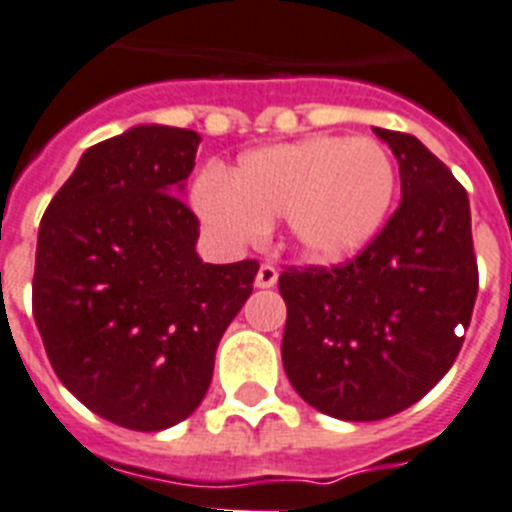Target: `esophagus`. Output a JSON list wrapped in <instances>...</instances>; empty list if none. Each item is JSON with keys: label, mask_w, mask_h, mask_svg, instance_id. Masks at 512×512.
<instances>
[{"label": "esophagus", "mask_w": 512, "mask_h": 512, "mask_svg": "<svg viewBox=\"0 0 512 512\" xmlns=\"http://www.w3.org/2000/svg\"><path fill=\"white\" fill-rule=\"evenodd\" d=\"M277 277H280V272H277V266L274 264H261L259 272H256V287H274L277 285Z\"/></svg>", "instance_id": "esophagus-1"}]
</instances>
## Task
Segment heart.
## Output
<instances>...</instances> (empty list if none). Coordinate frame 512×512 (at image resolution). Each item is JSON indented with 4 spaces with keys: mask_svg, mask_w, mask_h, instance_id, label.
Wrapping results in <instances>:
<instances>
[{
    "mask_svg": "<svg viewBox=\"0 0 512 512\" xmlns=\"http://www.w3.org/2000/svg\"><path fill=\"white\" fill-rule=\"evenodd\" d=\"M395 188V164L377 141L311 135L248 151L227 183L201 177L193 206L230 246H246L285 217L290 243L303 259L340 264L377 238Z\"/></svg>",
    "mask_w": 512,
    "mask_h": 512,
    "instance_id": "obj_1",
    "label": "heart"
}]
</instances>
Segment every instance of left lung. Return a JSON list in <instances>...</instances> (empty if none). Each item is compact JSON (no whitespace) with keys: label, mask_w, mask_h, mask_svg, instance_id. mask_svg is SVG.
Instances as JSON below:
<instances>
[{"label":"left lung","mask_w":512,"mask_h":512,"mask_svg":"<svg viewBox=\"0 0 512 512\" xmlns=\"http://www.w3.org/2000/svg\"><path fill=\"white\" fill-rule=\"evenodd\" d=\"M374 133L400 164L398 211L348 264L280 274L287 379L342 421H379L424 398L458 358L479 293L466 188L413 135Z\"/></svg>","instance_id":"left-lung-1"}]
</instances>
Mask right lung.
<instances>
[{
  "instance_id": "obj_1",
  "label": "right lung",
  "mask_w": 512,
  "mask_h": 512,
  "mask_svg": "<svg viewBox=\"0 0 512 512\" xmlns=\"http://www.w3.org/2000/svg\"><path fill=\"white\" fill-rule=\"evenodd\" d=\"M201 135L135 125L80 156L38 227L33 319L96 416L162 432L196 411L259 264H204L180 193Z\"/></svg>"
}]
</instances>
